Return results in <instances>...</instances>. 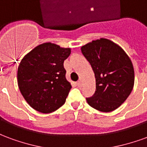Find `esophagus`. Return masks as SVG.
<instances>
[{
    "label": "esophagus",
    "instance_id": "34e87169",
    "mask_svg": "<svg viewBox=\"0 0 147 147\" xmlns=\"http://www.w3.org/2000/svg\"><path fill=\"white\" fill-rule=\"evenodd\" d=\"M76 85H77V86H79V87L82 86V81H81V80L78 81V82L76 83Z\"/></svg>",
    "mask_w": 147,
    "mask_h": 147
}]
</instances>
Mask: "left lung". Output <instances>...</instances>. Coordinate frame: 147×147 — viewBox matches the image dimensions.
I'll return each instance as SVG.
<instances>
[{
    "label": "left lung",
    "instance_id": "1",
    "mask_svg": "<svg viewBox=\"0 0 147 147\" xmlns=\"http://www.w3.org/2000/svg\"><path fill=\"white\" fill-rule=\"evenodd\" d=\"M81 51L91 65L96 80L95 92L86 98L87 103L101 112L115 110L134 86L135 73L129 57L119 45L105 38L83 45Z\"/></svg>",
    "mask_w": 147,
    "mask_h": 147
}]
</instances>
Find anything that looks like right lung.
<instances>
[{
  "instance_id": "obj_1",
  "label": "right lung",
  "mask_w": 147,
  "mask_h": 147,
  "mask_svg": "<svg viewBox=\"0 0 147 147\" xmlns=\"http://www.w3.org/2000/svg\"><path fill=\"white\" fill-rule=\"evenodd\" d=\"M70 53L69 48L47 42L38 45L21 61L18 86L35 110L49 113L64 104L71 86L65 78L64 61Z\"/></svg>"
}]
</instances>
